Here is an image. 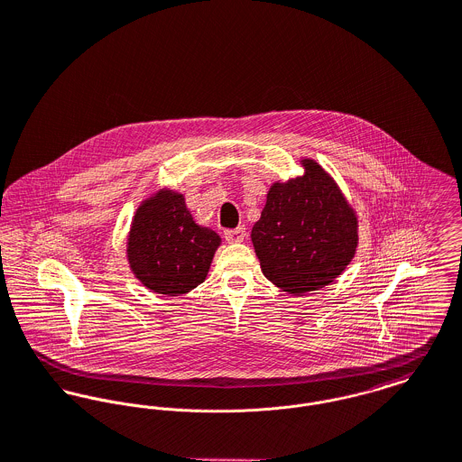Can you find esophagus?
<instances>
[{
    "label": "esophagus",
    "mask_w": 462,
    "mask_h": 462,
    "mask_svg": "<svg viewBox=\"0 0 462 462\" xmlns=\"http://www.w3.org/2000/svg\"><path fill=\"white\" fill-rule=\"evenodd\" d=\"M225 239L228 243H243L246 239V228L245 226H237L234 230H226L225 232Z\"/></svg>",
    "instance_id": "obj_1"
}]
</instances>
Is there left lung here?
I'll return each instance as SVG.
<instances>
[{
    "label": "left lung",
    "instance_id": "1",
    "mask_svg": "<svg viewBox=\"0 0 462 462\" xmlns=\"http://www.w3.org/2000/svg\"><path fill=\"white\" fill-rule=\"evenodd\" d=\"M303 175L271 184L252 243L262 273L282 291L303 296L338 278L358 248V214L335 179L301 157Z\"/></svg>",
    "mask_w": 462,
    "mask_h": 462
}]
</instances>
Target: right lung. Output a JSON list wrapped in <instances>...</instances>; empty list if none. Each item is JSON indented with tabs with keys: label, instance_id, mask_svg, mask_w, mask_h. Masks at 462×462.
Segmentation results:
<instances>
[{
	"label": "right lung",
	"instance_id": "add662e5",
	"mask_svg": "<svg viewBox=\"0 0 462 462\" xmlns=\"http://www.w3.org/2000/svg\"><path fill=\"white\" fill-rule=\"evenodd\" d=\"M221 237L195 221L182 193L161 188L136 208L125 258L134 278L161 296H182L204 283Z\"/></svg>",
	"mask_w": 462,
	"mask_h": 462
}]
</instances>
